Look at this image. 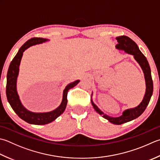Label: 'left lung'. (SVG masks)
I'll return each mask as SVG.
<instances>
[{"instance_id":"1","label":"left lung","mask_w":160,"mask_h":160,"mask_svg":"<svg viewBox=\"0 0 160 160\" xmlns=\"http://www.w3.org/2000/svg\"><path fill=\"white\" fill-rule=\"evenodd\" d=\"M117 40L118 44L116 46V48L118 50L124 51L128 54L132 55L134 58L138 62L141 68L144 73V78L146 81V92L142 101L136 108L126 109L122 114L121 116L118 117H112L105 114L93 103L92 99H91L92 104L95 110L99 114L102 116L103 118L108 120L110 123L115 125H121L130 121H132L135 118H138L140 115H142L146 108L148 106L151 100L153 92V83L151 76V68L146 58L143 55V53L140 51L138 46L137 43L127 36H120L116 38Z\"/></svg>"}]
</instances>
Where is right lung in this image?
I'll return each instance as SVG.
<instances>
[{
  "label": "right lung",
  "instance_id": "obj_1",
  "mask_svg": "<svg viewBox=\"0 0 160 160\" xmlns=\"http://www.w3.org/2000/svg\"><path fill=\"white\" fill-rule=\"evenodd\" d=\"M49 41L47 39L38 38L34 37L29 39L18 50L17 54L15 55L14 59H12L8 68L7 74V85H6V95H7L8 101L13 109L14 112L21 119H23L27 123L34 125H45L51 123L55 121L56 118L59 117L64 112L67 104V93L70 89L78 84L80 82L79 80L74 81L73 82L68 84L65 87L63 91V96L61 104L58 108L54 110L48 112H43V113H38V112H32L24 107L22 105L19 96L18 94L17 89V78L19 72V66L21 60L23 56V52L28 49L29 47L33 45L40 44L43 42Z\"/></svg>",
  "mask_w": 160,
  "mask_h": 160
}]
</instances>
